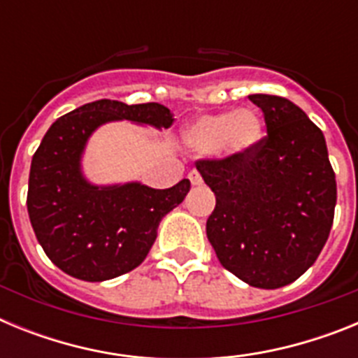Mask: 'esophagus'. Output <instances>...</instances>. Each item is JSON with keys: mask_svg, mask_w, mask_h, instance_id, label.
Segmentation results:
<instances>
[{"mask_svg": "<svg viewBox=\"0 0 358 358\" xmlns=\"http://www.w3.org/2000/svg\"><path fill=\"white\" fill-rule=\"evenodd\" d=\"M188 179H189V182H192V185H194V186L202 185V177H201V173L197 172V170H192V172L188 173Z\"/></svg>", "mask_w": 358, "mask_h": 358, "instance_id": "esophagus-1", "label": "esophagus"}]
</instances>
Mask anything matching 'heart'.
<instances>
[{
  "label": "heart",
  "mask_w": 358,
  "mask_h": 358,
  "mask_svg": "<svg viewBox=\"0 0 358 358\" xmlns=\"http://www.w3.org/2000/svg\"><path fill=\"white\" fill-rule=\"evenodd\" d=\"M264 136V123L252 109L202 115L186 127L182 140L199 154L222 152L226 156H245Z\"/></svg>",
  "instance_id": "b5f03b06"
}]
</instances>
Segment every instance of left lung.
Here are the masks:
<instances>
[{
	"mask_svg": "<svg viewBox=\"0 0 358 358\" xmlns=\"http://www.w3.org/2000/svg\"><path fill=\"white\" fill-rule=\"evenodd\" d=\"M267 136L245 156L197 161L217 204L206 235L218 262L256 289L305 274L324 248L337 202L321 129L287 98L249 94Z\"/></svg>",
	"mask_w": 358,
	"mask_h": 358,
	"instance_id": "8db88e82",
	"label": "left lung"
}]
</instances>
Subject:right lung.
<instances>
[{
  "label": "right lung",
  "mask_w": 358,
  "mask_h": 358,
  "mask_svg": "<svg viewBox=\"0 0 358 358\" xmlns=\"http://www.w3.org/2000/svg\"><path fill=\"white\" fill-rule=\"evenodd\" d=\"M169 129L173 115L161 103L96 100L61 116L31 157L27 206L46 256L66 274L106 281L147 258L161 218L185 201L189 181L166 189L138 181L94 185L82 170L85 145L110 122Z\"/></svg>",
  "instance_id": "add662e5"
}]
</instances>
